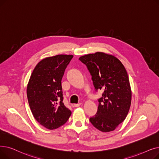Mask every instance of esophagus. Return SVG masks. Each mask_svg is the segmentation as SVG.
Returning <instances> with one entry per match:
<instances>
[{
	"instance_id": "obj_1",
	"label": "esophagus",
	"mask_w": 159,
	"mask_h": 159,
	"mask_svg": "<svg viewBox=\"0 0 159 159\" xmlns=\"http://www.w3.org/2000/svg\"><path fill=\"white\" fill-rule=\"evenodd\" d=\"M81 105V103H79V104H73V107H79Z\"/></svg>"
}]
</instances>
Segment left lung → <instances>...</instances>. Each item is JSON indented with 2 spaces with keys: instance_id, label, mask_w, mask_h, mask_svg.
Instances as JSON below:
<instances>
[{
  "instance_id": "8db88e82",
  "label": "left lung",
  "mask_w": 159,
  "mask_h": 159,
  "mask_svg": "<svg viewBox=\"0 0 159 159\" xmlns=\"http://www.w3.org/2000/svg\"><path fill=\"white\" fill-rule=\"evenodd\" d=\"M92 75L96 90L103 91L96 114L89 118L92 125L103 133L113 131L129 111L132 92L127 71L112 54L97 52L82 56Z\"/></svg>"
}]
</instances>
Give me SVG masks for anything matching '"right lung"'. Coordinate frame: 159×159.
Here are the masks:
<instances>
[{
  "instance_id": "add662e5",
  "label": "right lung",
  "mask_w": 159,
  "mask_h": 159,
  "mask_svg": "<svg viewBox=\"0 0 159 159\" xmlns=\"http://www.w3.org/2000/svg\"><path fill=\"white\" fill-rule=\"evenodd\" d=\"M73 57L58 54L41 60L27 85V98L34 118L49 130L63 125L71 114L64 105L61 80Z\"/></svg>"
}]
</instances>
